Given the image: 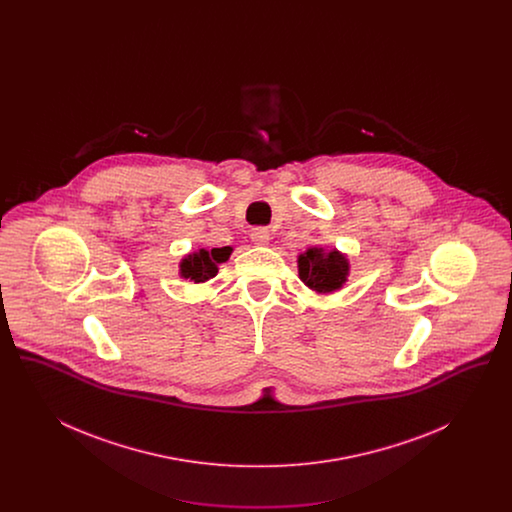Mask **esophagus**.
Returning a JSON list of instances; mask_svg holds the SVG:
<instances>
[{"label": "esophagus", "mask_w": 512, "mask_h": 512, "mask_svg": "<svg viewBox=\"0 0 512 512\" xmlns=\"http://www.w3.org/2000/svg\"><path fill=\"white\" fill-rule=\"evenodd\" d=\"M270 240V232L267 228H253L251 230V242L255 245H267Z\"/></svg>", "instance_id": "esophagus-1"}]
</instances>
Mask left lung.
Wrapping results in <instances>:
<instances>
[{
	"mask_svg": "<svg viewBox=\"0 0 512 512\" xmlns=\"http://www.w3.org/2000/svg\"><path fill=\"white\" fill-rule=\"evenodd\" d=\"M297 272L309 290L334 293L347 282L349 259L336 247L326 251L320 245H313L297 255Z\"/></svg>",
	"mask_w": 512,
	"mask_h": 512,
	"instance_id": "8db88e82",
	"label": "left lung"
}]
</instances>
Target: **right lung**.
I'll return each mask as SVG.
<instances>
[{
  "label": "right lung",
  "instance_id": "obj_1",
  "mask_svg": "<svg viewBox=\"0 0 512 512\" xmlns=\"http://www.w3.org/2000/svg\"><path fill=\"white\" fill-rule=\"evenodd\" d=\"M230 253L232 247H201L197 251H192L180 261V276L194 284H203L217 276L220 263H226Z\"/></svg>",
  "mask_w": 512,
  "mask_h": 512
}]
</instances>
